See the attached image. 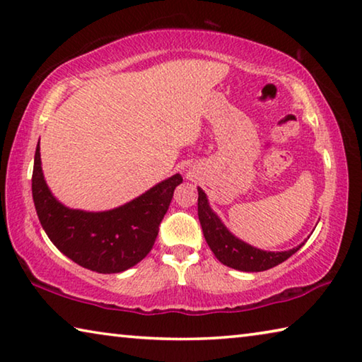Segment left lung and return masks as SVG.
<instances>
[{
    "mask_svg": "<svg viewBox=\"0 0 362 362\" xmlns=\"http://www.w3.org/2000/svg\"><path fill=\"white\" fill-rule=\"evenodd\" d=\"M198 217L206 241L217 260L226 267L240 269V272H265V269L283 263L303 246L302 243L300 246L284 250V252H269V250L257 249L238 240L222 223L217 214L211 209L207 196L201 188H198Z\"/></svg>",
    "mask_w": 362,
    "mask_h": 362,
    "instance_id": "obj_1",
    "label": "left lung"
}]
</instances>
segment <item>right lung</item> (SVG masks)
<instances>
[{
	"label": "right lung",
	"instance_id": "obj_1",
	"mask_svg": "<svg viewBox=\"0 0 362 362\" xmlns=\"http://www.w3.org/2000/svg\"><path fill=\"white\" fill-rule=\"evenodd\" d=\"M182 180V175L175 174L112 211L70 209L59 203L46 185L38 142L32 193L42 230L60 252L93 272L121 273L137 265L151 250L159 223Z\"/></svg>",
	"mask_w": 362,
	"mask_h": 362
}]
</instances>
